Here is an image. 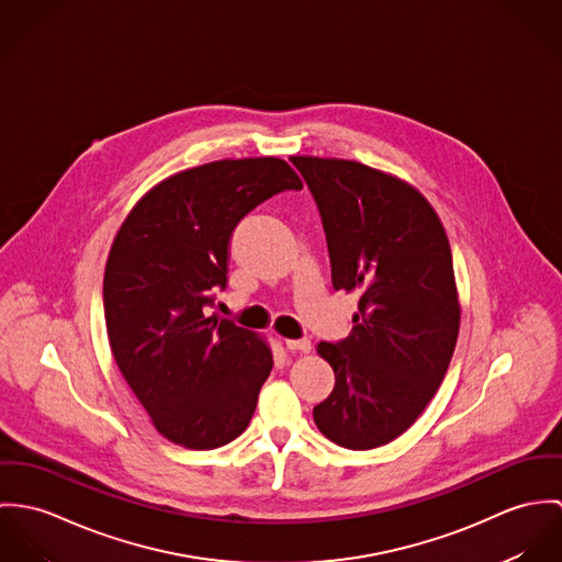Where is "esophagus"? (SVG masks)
<instances>
[{"label":"esophagus","instance_id":"34e87169","mask_svg":"<svg viewBox=\"0 0 562 562\" xmlns=\"http://www.w3.org/2000/svg\"><path fill=\"white\" fill-rule=\"evenodd\" d=\"M284 345H286V349H289V351H302V353H308L312 349L311 340H308V338H297V340L289 338V340H284Z\"/></svg>","mask_w":562,"mask_h":562}]
</instances>
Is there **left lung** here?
<instances>
[{
    "instance_id": "8db88e82",
    "label": "left lung",
    "mask_w": 562,
    "mask_h": 562,
    "mask_svg": "<svg viewBox=\"0 0 562 562\" xmlns=\"http://www.w3.org/2000/svg\"><path fill=\"white\" fill-rule=\"evenodd\" d=\"M318 206L336 291L358 295L353 329L316 351L334 369L312 409L338 446L405 434L448 371L459 302L448 237L420 191L358 161L291 157Z\"/></svg>"
}]
</instances>
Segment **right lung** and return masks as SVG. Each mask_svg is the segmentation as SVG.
Masks as SVG:
<instances>
[{"mask_svg":"<svg viewBox=\"0 0 562 562\" xmlns=\"http://www.w3.org/2000/svg\"><path fill=\"white\" fill-rule=\"evenodd\" d=\"M286 189L302 181L276 157L204 164L150 189L114 239L103 278L112 353L155 429L179 446L211 450L250 425L271 349L206 308L226 289L237 224Z\"/></svg>","mask_w":562,"mask_h":562,"instance_id":"obj_1","label":"right lung"}]
</instances>
